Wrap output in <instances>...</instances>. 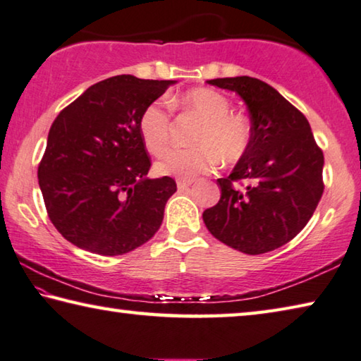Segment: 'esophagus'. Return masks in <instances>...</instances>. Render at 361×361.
Listing matches in <instances>:
<instances>
[{"mask_svg": "<svg viewBox=\"0 0 361 361\" xmlns=\"http://www.w3.org/2000/svg\"><path fill=\"white\" fill-rule=\"evenodd\" d=\"M193 184V180H187V179H177V188L179 190H187L188 187Z\"/></svg>", "mask_w": 361, "mask_h": 361, "instance_id": "esophagus-1", "label": "esophagus"}]
</instances>
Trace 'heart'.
Instances as JSON below:
<instances>
[{
	"instance_id": "obj_1",
	"label": "heart",
	"mask_w": 361,
	"mask_h": 361,
	"mask_svg": "<svg viewBox=\"0 0 361 361\" xmlns=\"http://www.w3.org/2000/svg\"><path fill=\"white\" fill-rule=\"evenodd\" d=\"M171 107H180L198 116L200 125L192 137L195 147L168 150L158 159L157 171L163 176L192 179L209 173L219 161L233 163L250 149L252 128L246 116L233 114L230 100L209 87L192 90L180 97L155 100L139 118V134L144 145L155 155L166 149L171 134Z\"/></svg>"
}]
</instances>
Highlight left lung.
Instances as JSON below:
<instances>
[{"label": "left lung", "instance_id": "obj_1", "mask_svg": "<svg viewBox=\"0 0 361 361\" xmlns=\"http://www.w3.org/2000/svg\"><path fill=\"white\" fill-rule=\"evenodd\" d=\"M238 94L250 110V149L232 174L217 179L219 203L203 212L212 236L245 254H264L291 241L323 195V152L307 118L281 94L251 76L209 80ZM250 182L236 191L233 182Z\"/></svg>", "mask_w": 361, "mask_h": 361}]
</instances>
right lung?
<instances>
[{"label": "right lung", "instance_id": "obj_1", "mask_svg": "<svg viewBox=\"0 0 361 361\" xmlns=\"http://www.w3.org/2000/svg\"><path fill=\"white\" fill-rule=\"evenodd\" d=\"M174 82L111 76L57 115L38 182L47 216L70 243L120 256L157 233L177 187L168 176L147 177L152 161L139 118Z\"/></svg>", "mask_w": 361, "mask_h": 361}]
</instances>
